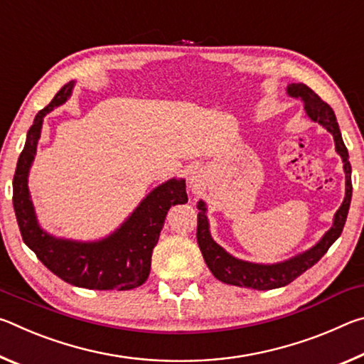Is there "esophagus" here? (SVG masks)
Masks as SVG:
<instances>
[{"instance_id": "34e87169", "label": "esophagus", "mask_w": 364, "mask_h": 364, "mask_svg": "<svg viewBox=\"0 0 364 364\" xmlns=\"http://www.w3.org/2000/svg\"><path fill=\"white\" fill-rule=\"evenodd\" d=\"M199 181H200V180H199V175L194 173V171H193V173H191V176H189V183L193 184V186H196V184L199 183Z\"/></svg>"}]
</instances>
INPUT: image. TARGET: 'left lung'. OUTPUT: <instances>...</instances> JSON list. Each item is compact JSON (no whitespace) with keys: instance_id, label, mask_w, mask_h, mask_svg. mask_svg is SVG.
<instances>
[{"instance_id":"8db88e82","label":"left lung","mask_w":364,"mask_h":364,"mask_svg":"<svg viewBox=\"0 0 364 364\" xmlns=\"http://www.w3.org/2000/svg\"><path fill=\"white\" fill-rule=\"evenodd\" d=\"M287 95L297 100L304 101L305 112L313 122H318L323 125L332 136H334L336 151L342 157L343 171H345V199L342 205L334 217L331 230L324 234L316 245H313L310 250H305L304 254H299L286 262L273 263V264H262V263H250L239 260L228 252L220 247L213 241L208 231V220H207V208L204 202H199L197 208V244L204 255L208 269L218 281L225 284L239 286V287H250L257 291H269V289H278L287 286L289 282L297 279L301 273H305L308 268L321 260V257L329 250L332 244L337 241V237L342 234L343 225L347 221L350 200H352V165L348 160V151L343 144L338 123L336 120L334 110L331 109L328 102H324L315 91L308 88L304 83H291L287 85Z\"/></svg>"}]
</instances>
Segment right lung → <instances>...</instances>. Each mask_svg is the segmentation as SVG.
<instances>
[{"label":"right lung","mask_w":364,"mask_h":364,"mask_svg":"<svg viewBox=\"0 0 364 364\" xmlns=\"http://www.w3.org/2000/svg\"><path fill=\"white\" fill-rule=\"evenodd\" d=\"M73 82L36 114L17 160L12 180V204L23 242L45 267L72 286L96 291H130L143 284L151 271L152 250L171 205L188 202L184 180H168L147 194L134 212L110 236L95 242L59 239L43 231L28 193V170L35 159L45 115L72 95Z\"/></svg>","instance_id":"right-lung-1"}]
</instances>
